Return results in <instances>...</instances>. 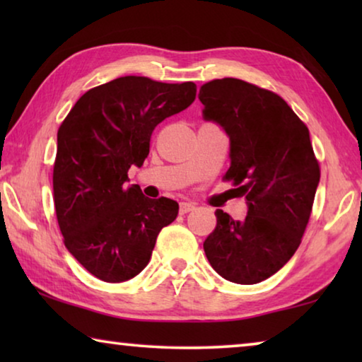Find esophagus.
Instances as JSON below:
<instances>
[{
  "mask_svg": "<svg viewBox=\"0 0 362 362\" xmlns=\"http://www.w3.org/2000/svg\"><path fill=\"white\" fill-rule=\"evenodd\" d=\"M194 209V204L193 203H185V201H183V203H180V214H187V212H189V211H193Z\"/></svg>",
  "mask_w": 362,
  "mask_h": 362,
  "instance_id": "esophagus-1",
  "label": "esophagus"
}]
</instances>
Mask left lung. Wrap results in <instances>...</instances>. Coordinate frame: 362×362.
Masks as SVG:
<instances>
[{"instance_id":"1","label":"left lung","mask_w":362,"mask_h":362,"mask_svg":"<svg viewBox=\"0 0 362 362\" xmlns=\"http://www.w3.org/2000/svg\"><path fill=\"white\" fill-rule=\"evenodd\" d=\"M204 119L230 137L233 182L247 201L243 222L217 209L204 252L220 276L257 284L296 254L313 209L321 169L305 122L283 97L236 78L201 86Z\"/></svg>"}]
</instances>
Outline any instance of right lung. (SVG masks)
Instances as JSON below:
<instances>
[{
	"label": "right lung",
	"instance_id": "right-lung-1",
	"mask_svg": "<svg viewBox=\"0 0 362 362\" xmlns=\"http://www.w3.org/2000/svg\"><path fill=\"white\" fill-rule=\"evenodd\" d=\"M196 84L121 76L79 97L57 131L54 206L65 247L90 274L122 283L148 265L179 204L126 185L142 166L155 127L193 103Z\"/></svg>",
	"mask_w": 362,
	"mask_h": 362
}]
</instances>
